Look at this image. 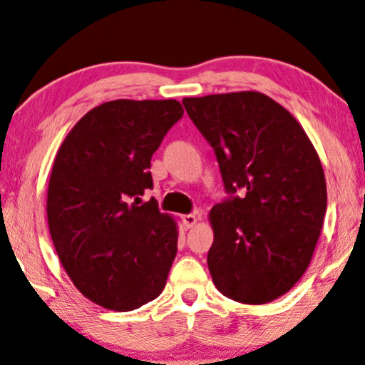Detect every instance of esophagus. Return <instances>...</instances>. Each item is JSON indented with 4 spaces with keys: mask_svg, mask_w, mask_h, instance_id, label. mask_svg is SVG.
I'll return each mask as SVG.
<instances>
[{
    "mask_svg": "<svg viewBox=\"0 0 365 365\" xmlns=\"http://www.w3.org/2000/svg\"><path fill=\"white\" fill-rule=\"evenodd\" d=\"M198 219H200V217H198L197 214H185V215H182V222H183V225H185L187 229H192L193 225L198 222Z\"/></svg>",
    "mask_w": 365,
    "mask_h": 365,
    "instance_id": "1",
    "label": "esophagus"
}]
</instances>
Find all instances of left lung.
<instances>
[{
	"mask_svg": "<svg viewBox=\"0 0 365 365\" xmlns=\"http://www.w3.org/2000/svg\"><path fill=\"white\" fill-rule=\"evenodd\" d=\"M183 106L215 151L225 190L246 192L209 212L212 281L234 302H273L307 271L324 225L327 183L315 146L262 92L185 98Z\"/></svg>",
	"mask_w": 365,
	"mask_h": 365,
	"instance_id": "obj_1",
	"label": "left lung"
}]
</instances>
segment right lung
I'll use <instances>...</instances> for the list:
<instances>
[{"mask_svg":"<svg viewBox=\"0 0 365 365\" xmlns=\"http://www.w3.org/2000/svg\"><path fill=\"white\" fill-rule=\"evenodd\" d=\"M178 101H109L73 126L55 155L47 190L50 236L76 288L96 305L135 310L163 292L178 225L151 198L150 167Z\"/></svg>","mask_w":365,"mask_h":365,"instance_id":"add662e5","label":"right lung"}]
</instances>
